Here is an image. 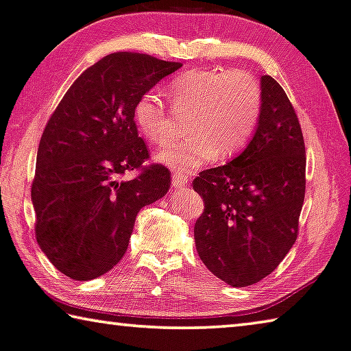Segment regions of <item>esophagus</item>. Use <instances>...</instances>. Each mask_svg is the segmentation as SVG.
<instances>
[{
  "instance_id": "esophagus-1",
  "label": "esophagus",
  "mask_w": 351,
  "mask_h": 351,
  "mask_svg": "<svg viewBox=\"0 0 351 351\" xmlns=\"http://www.w3.org/2000/svg\"><path fill=\"white\" fill-rule=\"evenodd\" d=\"M171 184H173L175 189H184V187L189 186V178H187L184 173H180V171H173Z\"/></svg>"
}]
</instances>
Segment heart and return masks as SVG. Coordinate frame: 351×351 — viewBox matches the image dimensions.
Masks as SVG:
<instances>
[{
    "label": "heart",
    "instance_id": "1",
    "mask_svg": "<svg viewBox=\"0 0 351 351\" xmlns=\"http://www.w3.org/2000/svg\"><path fill=\"white\" fill-rule=\"evenodd\" d=\"M169 93L176 114H186V138L171 142L154 159L170 169L197 170L214 158L228 159L250 142L261 113V93L244 71H187L173 78ZM160 94L149 91L135 106V121L146 138L164 145L173 137L176 118Z\"/></svg>",
    "mask_w": 351,
    "mask_h": 351
}]
</instances>
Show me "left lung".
<instances>
[{
  "label": "left lung",
  "instance_id": "1",
  "mask_svg": "<svg viewBox=\"0 0 351 351\" xmlns=\"http://www.w3.org/2000/svg\"><path fill=\"white\" fill-rule=\"evenodd\" d=\"M261 113L244 151L222 167L200 171L193 191L205 209L193 228L203 263L232 287L273 273L298 237L306 192V148L285 91L263 75Z\"/></svg>",
  "mask_w": 351,
  "mask_h": 351
}]
</instances>
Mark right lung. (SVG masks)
I'll use <instances>...</instances> for the list:
<instances>
[{
    "label": "right lung",
    "mask_w": 351,
    "mask_h": 351,
    "mask_svg": "<svg viewBox=\"0 0 351 351\" xmlns=\"http://www.w3.org/2000/svg\"><path fill=\"white\" fill-rule=\"evenodd\" d=\"M181 62L118 51L72 83L40 137L31 200L36 239L62 274L91 280L123 258L140 209L169 192L164 165L128 169L149 158L135 125V106Z\"/></svg>",
    "instance_id": "add662e5"
}]
</instances>
